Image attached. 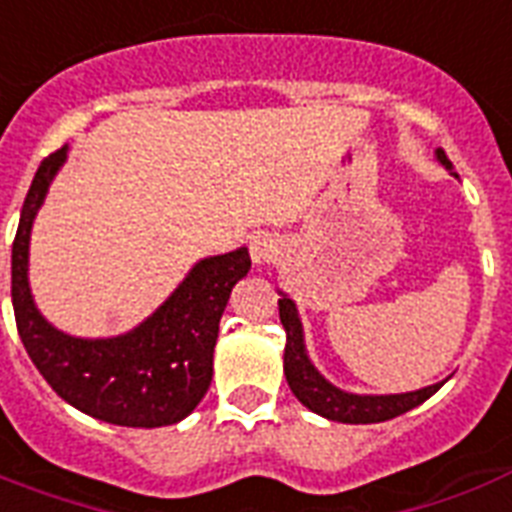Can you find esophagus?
Returning <instances> with one entry per match:
<instances>
[{"instance_id": "obj_1", "label": "esophagus", "mask_w": 512, "mask_h": 512, "mask_svg": "<svg viewBox=\"0 0 512 512\" xmlns=\"http://www.w3.org/2000/svg\"><path fill=\"white\" fill-rule=\"evenodd\" d=\"M249 255H252V263L257 265L271 263L273 257L279 255V244L268 233H263V236H255V239L249 241Z\"/></svg>"}]
</instances>
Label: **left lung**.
<instances>
[{
    "instance_id": "obj_1",
    "label": "left lung",
    "mask_w": 512,
    "mask_h": 512,
    "mask_svg": "<svg viewBox=\"0 0 512 512\" xmlns=\"http://www.w3.org/2000/svg\"><path fill=\"white\" fill-rule=\"evenodd\" d=\"M436 159L444 164L446 170H452V162L438 148ZM279 319L287 329V348H284V374L292 393L303 406L311 412L327 417L335 422H348V425H369V422H385L393 420L398 414L409 412L422 401H428L444 382L428 385V388L412 390V393H390V396H358L348 390L335 388L324 374L313 366L305 350L303 337V321L297 316V305L281 292L279 300Z\"/></svg>"
}]
</instances>
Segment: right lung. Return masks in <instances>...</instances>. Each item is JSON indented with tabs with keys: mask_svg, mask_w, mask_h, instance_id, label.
<instances>
[{
	"mask_svg": "<svg viewBox=\"0 0 512 512\" xmlns=\"http://www.w3.org/2000/svg\"><path fill=\"white\" fill-rule=\"evenodd\" d=\"M68 146L39 164L12 241V308L23 348L63 401L124 428L175 425L196 409L212 382V353L231 289L252 268L247 247L204 257L180 287L127 335L84 340L60 332L28 287L31 225Z\"/></svg>",
	"mask_w": 512,
	"mask_h": 512,
	"instance_id": "right-lung-1",
	"label": "right lung"
}]
</instances>
